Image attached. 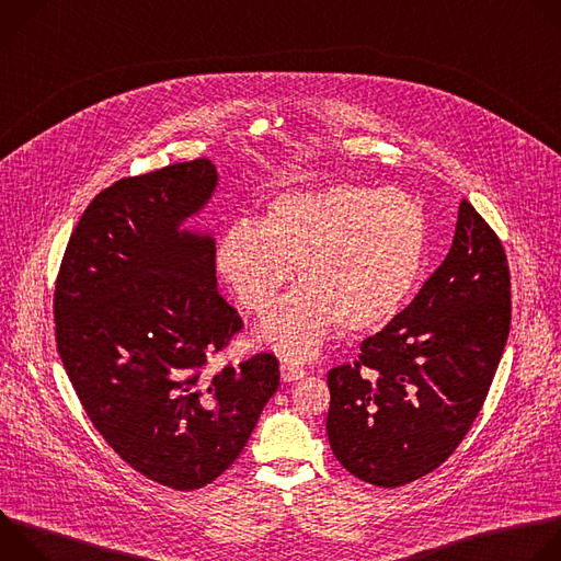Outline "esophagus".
Masks as SVG:
<instances>
[{"label": "esophagus", "mask_w": 561, "mask_h": 561, "mask_svg": "<svg viewBox=\"0 0 561 561\" xmlns=\"http://www.w3.org/2000/svg\"><path fill=\"white\" fill-rule=\"evenodd\" d=\"M279 375H282V381H284V383H288V381H297V379H301V377L306 375V370H304L301 366L293 364V362H284V364L279 366Z\"/></svg>", "instance_id": "obj_1"}]
</instances>
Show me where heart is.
<instances>
[{"mask_svg": "<svg viewBox=\"0 0 561 561\" xmlns=\"http://www.w3.org/2000/svg\"><path fill=\"white\" fill-rule=\"evenodd\" d=\"M428 215L407 191L327 184L271 197L255 219L230 224L215 266L237 301L264 314L293 275L301 282L257 331L271 351L312 357L340 327L366 333L409 301L426 257Z\"/></svg>", "mask_w": 561, "mask_h": 561, "instance_id": "b5f03b06", "label": "heart"}]
</instances>
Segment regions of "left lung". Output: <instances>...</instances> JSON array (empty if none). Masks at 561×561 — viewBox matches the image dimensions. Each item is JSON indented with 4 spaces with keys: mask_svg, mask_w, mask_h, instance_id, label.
Listing matches in <instances>:
<instances>
[{
    "mask_svg": "<svg viewBox=\"0 0 561 561\" xmlns=\"http://www.w3.org/2000/svg\"><path fill=\"white\" fill-rule=\"evenodd\" d=\"M511 331V275L491 226L459 202L446 260L415 299L329 373L340 463L381 489L435 470L468 433Z\"/></svg>",
    "mask_w": 561,
    "mask_h": 561,
    "instance_id": "8db88e82",
    "label": "left lung"
}]
</instances>
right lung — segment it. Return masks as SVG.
Masks as SVG:
<instances>
[{"mask_svg": "<svg viewBox=\"0 0 561 561\" xmlns=\"http://www.w3.org/2000/svg\"><path fill=\"white\" fill-rule=\"evenodd\" d=\"M219 173L195 159L102 191L55 286L57 351L87 415L137 472L175 491L217 479L279 386L262 353L213 377L242 319L217 293L215 234L193 228Z\"/></svg>", "mask_w": 561, "mask_h": 561, "instance_id": "right-lung-1", "label": "right lung"}]
</instances>
